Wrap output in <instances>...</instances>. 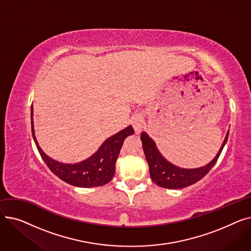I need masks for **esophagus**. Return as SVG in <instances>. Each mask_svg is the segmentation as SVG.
<instances>
[{
  "mask_svg": "<svg viewBox=\"0 0 251 251\" xmlns=\"http://www.w3.org/2000/svg\"><path fill=\"white\" fill-rule=\"evenodd\" d=\"M131 121H132V125H133L135 133H139L142 130L143 124H144L143 116L141 114H134L132 116V118H131Z\"/></svg>",
  "mask_w": 251,
  "mask_h": 251,
  "instance_id": "1",
  "label": "esophagus"
}]
</instances>
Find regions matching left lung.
<instances>
[{
	"instance_id": "obj_1",
	"label": "left lung",
	"mask_w": 251,
	"mask_h": 251,
	"mask_svg": "<svg viewBox=\"0 0 251 251\" xmlns=\"http://www.w3.org/2000/svg\"><path fill=\"white\" fill-rule=\"evenodd\" d=\"M228 136L229 130L225 139H224L222 143L220 151L208 164L200 168L186 169L180 168L167 161L160 152L159 149L156 148L155 142L149 136L147 132H142L140 134V138L142 141L146 159L150 166V174L151 180L156 185L168 189H180L192 185V184L196 183L202 177H204L208 173V171L215 166L228 140Z\"/></svg>"
}]
</instances>
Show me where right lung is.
Wrapping results in <instances>:
<instances>
[{"label": "right lung", "instance_id": "obj_1", "mask_svg": "<svg viewBox=\"0 0 251 251\" xmlns=\"http://www.w3.org/2000/svg\"><path fill=\"white\" fill-rule=\"evenodd\" d=\"M31 131L38 152L50 170L61 180L76 187H98L109 183L115 175L116 161L120 153L125 138L134 133L132 126L125 129L105 139L99 150L86 160L75 164H64L47 155L39 147L34 133L33 107L31 105Z\"/></svg>", "mask_w": 251, "mask_h": 251}]
</instances>
